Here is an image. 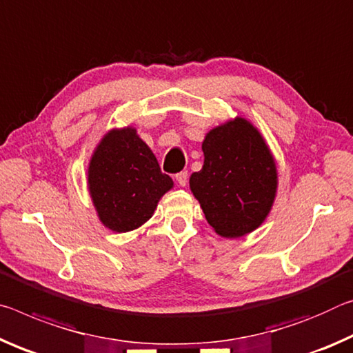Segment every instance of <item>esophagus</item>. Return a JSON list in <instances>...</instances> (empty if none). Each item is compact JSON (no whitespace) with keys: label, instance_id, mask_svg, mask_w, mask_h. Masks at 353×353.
<instances>
[{"label":"esophagus","instance_id":"1","mask_svg":"<svg viewBox=\"0 0 353 353\" xmlns=\"http://www.w3.org/2000/svg\"><path fill=\"white\" fill-rule=\"evenodd\" d=\"M188 178H189L188 172H180V173H176L175 180H176V184H178V186H181V188L186 186V184H188Z\"/></svg>","mask_w":353,"mask_h":353}]
</instances>
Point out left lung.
<instances>
[{
	"label": "left lung",
	"mask_w": 353,
	"mask_h": 353,
	"mask_svg": "<svg viewBox=\"0 0 353 353\" xmlns=\"http://www.w3.org/2000/svg\"><path fill=\"white\" fill-rule=\"evenodd\" d=\"M205 163L190 175V190L208 223L234 238L258 228L269 214L276 189V169L263 137L244 119L210 131Z\"/></svg>",
	"instance_id": "obj_1"
}]
</instances>
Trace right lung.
<instances>
[{"label":"right lung","instance_id":"right-lung-1","mask_svg":"<svg viewBox=\"0 0 353 353\" xmlns=\"http://www.w3.org/2000/svg\"><path fill=\"white\" fill-rule=\"evenodd\" d=\"M172 186V178L161 172L152 150L132 128L109 132L92 156V200L100 221L117 233L147 222Z\"/></svg>","mask_w":353,"mask_h":353}]
</instances>
